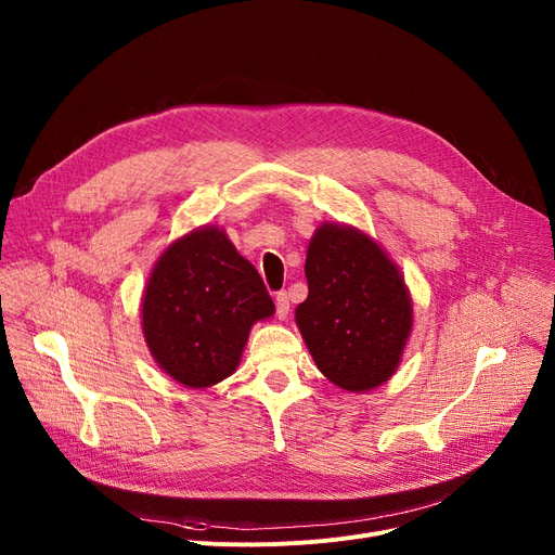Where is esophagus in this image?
<instances>
[{
  "label": "esophagus",
  "mask_w": 555,
  "mask_h": 555,
  "mask_svg": "<svg viewBox=\"0 0 555 555\" xmlns=\"http://www.w3.org/2000/svg\"><path fill=\"white\" fill-rule=\"evenodd\" d=\"M288 309H291V305H288V296H286V293L282 291V293H278V296H275V311H278V318H280V320H284V318L288 315Z\"/></svg>",
  "instance_id": "1"
}]
</instances>
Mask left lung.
I'll list each match as a JSON object with an SVG mask.
<instances>
[{"label":"left lung","instance_id":"left-lung-1","mask_svg":"<svg viewBox=\"0 0 555 555\" xmlns=\"http://www.w3.org/2000/svg\"><path fill=\"white\" fill-rule=\"evenodd\" d=\"M309 296L296 324L315 367L363 395L395 376L412 334V296L385 248L356 225L324 221L307 248Z\"/></svg>","mask_w":555,"mask_h":555}]
</instances>
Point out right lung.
<instances>
[{
	"instance_id": "1",
	"label": "right lung",
	"mask_w": 555,
	"mask_h": 555,
	"mask_svg": "<svg viewBox=\"0 0 555 555\" xmlns=\"http://www.w3.org/2000/svg\"><path fill=\"white\" fill-rule=\"evenodd\" d=\"M275 305L246 257L219 225L177 237L156 259L141 302V330L154 363L190 389L231 376L259 320Z\"/></svg>"
}]
</instances>
